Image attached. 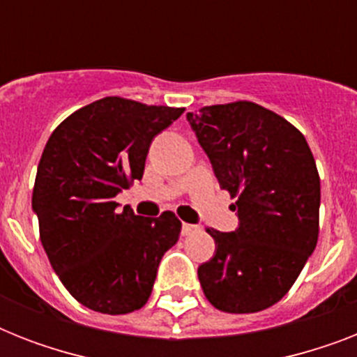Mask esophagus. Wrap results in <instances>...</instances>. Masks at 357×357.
Returning a JSON list of instances; mask_svg holds the SVG:
<instances>
[{
    "mask_svg": "<svg viewBox=\"0 0 357 357\" xmlns=\"http://www.w3.org/2000/svg\"><path fill=\"white\" fill-rule=\"evenodd\" d=\"M198 226H195V224H183V226H181V235H183V237H189V235H192V234H196V231H198Z\"/></svg>",
    "mask_w": 357,
    "mask_h": 357,
    "instance_id": "esophagus-1",
    "label": "esophagus"
}]
</instances>
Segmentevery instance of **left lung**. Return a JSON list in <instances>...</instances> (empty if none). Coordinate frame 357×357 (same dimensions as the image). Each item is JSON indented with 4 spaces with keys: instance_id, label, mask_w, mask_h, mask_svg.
Instances as JSON below:
<instances>
[{
    "instance_id": "obj_1",
    "label": "left lung",
    "mask_w": 357,
    "mask_h": 357,
    "mask_svg": "<svg viewBox=\"0 0 357 357\" xmlns=\"http://www.w3.org/2000/svg\"><path fill=\"white\" fill-rule=\"evenodd\" d=\"M238 228H207L217 252L198 266L206 298L226 313H255L287 294L319 238L321 179L304 135L252 102L187 113Z\"/></svg>"
}]
</instances>
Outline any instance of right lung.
I'll return each mask as SVG.
<instances>
[{"mask_svg":"<svg viewBox=\"0 0 357 357\" xmlns=\"http://www.w3.org/2000/svg\"><path fill=\"white\" fill-rule=\"evenodd\" d=\"M185 109L107 96L81 107L47 139L36 170L33 211L59 280L79 304L123 315L148 302L157 266L181 222L119 211L114 196L142 178L153 137Z\"/></svg>","mask_w":357,"mask_h":357,"instance_id":"1","label":"right lung"}]
</instances>
